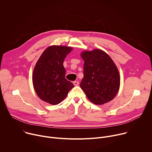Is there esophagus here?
Returning <instances> with one entry per match:
<instances>
[{
  "instance_id": "1",
  "label": "esophagus",
  "mask_w": 152,
  "mask_h": 152,
  "mask_svg": "<svg viewBox=\"0 0 152 152\" xmlns=\"http://www.w3.org/2000/svg\"><path fill=\"white\" fill-rule=\"evenodd\" d=\"M79 82L78 81H74L73 82V84L75 85V86H77L79 85Z\"/></svg>"
}]
</instances>
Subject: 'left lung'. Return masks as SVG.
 Wrapping results in <instances>:
<instances>
[{"instance_id":"1","label":"left lung","mask_w":152,"mask_h":152,"mask_svg":"<svg viewBox=\"0 0 152 152\" xmlns=\"http://www.w3.org/2000/svg\"><path fill=\"white\" fill-rule=\"evenodd\" d=\"M83 78L80 86L86 97L96 104L113 100L117 94L120 83L118 70L110 56L96 49L84 52Z\"/></svg>"}]
</instances>
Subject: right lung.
I'll list each match as a JSON object with an SVG mask.
<instances>
[{
	"instance_id": "right-lung-1",
	"label": "right lung",
	"mask_w": 152,
	"mask_h": 152,
	"mask_svg": "<svg viewBox=\"0 0 152 152\" xmlns=\"http://www.w3.org/2000/svg\"><path fill=\"white\" fill-rule=\"evenodd\" d=\"M72 48L52 46L38 60L34 69L32 81L38 97L51 104H58L67 96L74 85L65 77L63 62Z\"/></svg>"
}]
</instances>
